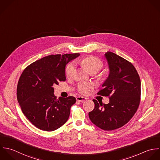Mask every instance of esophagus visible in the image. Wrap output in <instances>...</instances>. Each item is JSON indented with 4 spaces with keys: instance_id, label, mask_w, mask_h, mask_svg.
Wrapping results in <instances>:
<instances>
[{
    "instance_id": "1",
    "label": "esophagus",
    "mask_w": 160,
    "mask_h": 160,
    "mask_svg": "<svg viewBox=\"0 0 160 160\" xmlns=\"http://www.w3.org/2000/svg\"><path fill=\"white\" fill-rule=\"evenodd\" d=\"M87 99V98H85V97H77V100L78 102H83L85 101Z\"/></svg>"
}]
</instances>
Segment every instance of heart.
<instances>
[{"label": "heart", "mask_w": 160, "mask_h": 160, "mask_svg": "<svg viewBox=\"0 0 160 160\" xmlns=\"http://www.w3.org/2000/svg\"><path fill=\"white\" fill-rule=\"evenodd\" d=\"M78 63L85 67L90 73H97L103 67L102 61L95 57H87L77 62ZM76 72V68L73 63L67 65L65 69V73L68 78H72L74 76ZM93 84L88 82H82L78 84V90L83 95H88L93 88Z\"/></svg>", "instance_id": "obj_1"}]
</instances>
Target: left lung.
Wrapping results in <instances>:
<instances>
[{
	"label": "left lung",
	"instance_id": "obj_1",
	"mask_svg": "<svg viewBox=\"0 0 160 160\" xmlns=\"http://www.w3.org/2000/svg\"><path fill=\"white\" fill-rule=\"evenodd\" d=\"M105 57L110 73L97 94L108 97L110 102L103 104L93 100L95 108L88 115L96 126L110 131L124 126L136 113L140 102L141 81L130 62L111 52Z\"/></svg>",
	"mask_w": 160,
	"mask_h": 160
}]
</instances>
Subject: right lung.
Listing matches in <instances>:
<instances>
[{
	"label": "right lung",
	"mask_w": 160,
	"mask_h": 160,
	"mask_svg": "<svg viewBox=\"0 0 160 160\" xmlns=\"http://www.w3.org/2000/svg\"><path fill=\"white\" fill-rule=\"evenodd\" d=\"M80 53L50 55L29 65L18 82L17 97L22 111L37 128L54 131L68 119L74 97H59L54 95L53 85L65 82V66Z\"/></svg>",
	"instance_id": "obj_1"
}]
</instances>
